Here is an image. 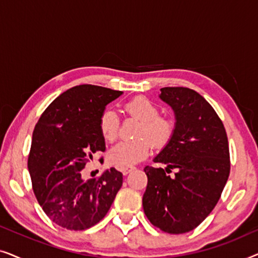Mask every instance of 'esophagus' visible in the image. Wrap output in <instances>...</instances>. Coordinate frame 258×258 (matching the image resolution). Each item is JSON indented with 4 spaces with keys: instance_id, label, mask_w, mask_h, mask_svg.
Here are the masks:
<instances>
[{
    "instance_id": "34e87169",
    "label": "esophagus",
    "mask_w": 258,
    "mask_h": 258,
    "mask_svg": "<svg viewBox=\"0 0 258 258\" xmlns=\"http://www.w3.org/2000/svg\"><path fill=\"white\" fill-rule=\"evenodd\" d=\"M133 170H134V168H133V167H129V168H123V169H122V174L125 176V175H128L130 171H133Z\"/></svg>"
}]
</instances>
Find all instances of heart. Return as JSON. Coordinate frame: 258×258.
<instances>
[{
  "label": "heart",
  "instance_id": "heart-1",
  "mask_svg": "<svg viewBox=\"0 0 258 258\" xmlns=\"http://www.w3.org/2000/svg\"><path fill=\"white\" fill-rule=\"evenodd\" d=\"M125 111L141 121L136 140L121 141L108 153V161L117 168H129L143 161L154 146L161 149L170 142L174 135V124L168 118L161 117L158 107L144 96L134 97L124 104ZM101 135L105 141L116 140L119 132V118L114 110L102 112L98 121ZM153 141L151 143L150 140Z\"/></svg>",
  "mask_w": 258,
  "mask_h": 258
}]
</instances>
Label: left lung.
I'll list each match as a JSON object with an SVG mask.
<instances>
[{
  "instance_id": "obj_1",
  "label": "left lung",
  "mask_w": 258,
  "mask_h": 258,
  "mask_svg": "<svg viewBox=\"0 0 258 258\" xmlns=\"http://www.w3.org/2000/svg\"><path fill=\"white\" fill-rule=\"evenodd\" d=\"M160 98L175 112L170 142L154 158L167 168L147 165L143 210L168 234L191 231L216 206L230 172L228 137L216 111L195 90L165 87ZM176 168L175 176L166 172Z\"/></svg>"
}]
</instances>
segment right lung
I'll return each instance as SVG.
<instances>
[{
  "mask_svg": "<svg viewBox=\"0 0 258 258\" xmlns=\"http://www.w3.org/2000/svg\"><path fill=\"white\" fill-rule=\"evenodd\" d=\"M123 93L81 84L56 97L35 125L28 169L35 196L45 215L69 230L97 224L122 186V172L110 168L84 181L81 170L105 150L98 121L105 105Z\"/></svg>",
  "mask_w": 258,
  "mask_h": 258,
  "instance_id": "obj_1",
  "label": "right lung"
}]
</instances>
